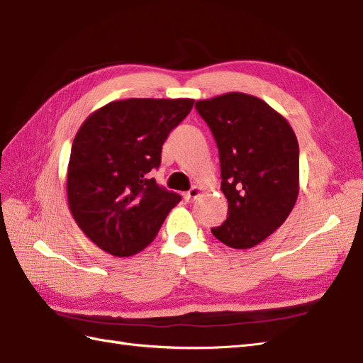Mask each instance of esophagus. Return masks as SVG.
Here are the masks:
<instances>
[{
    "label": "esophagus",
    "instance_id": "34e87169",
    "mask_svg": "<svg viewBox=\"0 0 363 363\" xmlns=\"http://www.w3.org/2000/svg\"><path fill=\"white\" fill-rule=\"evenodd\" d=\"M199 195H201V187H198V185H193V187L187 193H185L184 198H185V201L190 202L193 199H196Z\"/></svg>",
    "mask_w": 363,
    "mask_h": 363
}]
</instances>
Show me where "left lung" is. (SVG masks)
Masks as SVG:
<instances>
[{"mask_svg":"<svg viewBox=\"0 0 363 363\" xmlns=\"http://www.w3.org/2000/svg\"><path fill=\"white\" fill-rule=\"evenodd\" d=\"M220 150L221 190L229 216L215 238L233 249L264 241L292 212L298 196V142L284 117L264 100L227 92L198 100Z\"/></svg>","mask_w":363,"mask_h":363,"instance_id":"1","label":"left lung"}]
</instances>
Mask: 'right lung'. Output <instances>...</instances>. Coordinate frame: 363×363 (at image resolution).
Segmentation results:
<instances>
[{
  "label": "right lung",
  "mask_w": 363,
  "mask_h": 363,
  "mask_svg": "<svg viewBox=\"0 0 363 363\" xmlns=\"http://www.w3.org/2000/svg\"><path fill=\"white\" fill-rule=\"evenodd\" d=\"M193 104V99L116 100L82 123L67 165V202L97 247L114 257L138 254L181 201L148 173L161 165L165 139Z\"/></svg>",
  "instance_id": "right-lung-1"
}]
</instances>
